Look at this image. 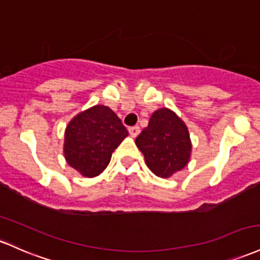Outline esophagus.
I'll return each instance as SVG.
<instances>
[{
    "instance_id": "1",
    "label": "esophagus",
    "mask_w": 260,
    "mask_h": 260,
    "mask_svg": "<svg viewBox=\"0 0 260 260\" xmlns=\"http://www.w3.org/2000/svg\"><path fill=\"white\" fill-rule=\"evenodd\" d=\"M128 132H129V135L132 138H136V137L139 135V127L138 125H135V127L128 128Z\"/></svg>"
}]
</instances>
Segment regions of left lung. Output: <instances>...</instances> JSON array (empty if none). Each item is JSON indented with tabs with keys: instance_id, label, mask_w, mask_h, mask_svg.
Instances as JSON below:
<instances>
[{
	"instance_id": "obj_1",
	"label": "left lung",
	"mask_w": 260,
	"mask_h": 260,
	"mask_svg": "<svg viewBox=\"0 0 260 260\" xmlns=\"http://www.w3.org/2000/svg\"><path fill=\"white\" fill-rule=\"evenodd\" d=\"M147 167L162 179L173 176L189 164L190 133L185 122L170 108H159L150 116L148 127L136 138Z\"/></svg>"
}]
</instances>
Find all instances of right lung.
<instances>
[{
  "instance_id": "1",
  "label": "right lung",
  "mask_w": 260,
  "mask_h": 260,
  "mask_svg": "<svg viewBox=\"0 0 260 260\" xmlns=\"http://www.w3.org/2000/svg\"><path fill=\"white\" fill-rule=\"evenodd\" d=\"M127 136L110 107L95 105L74 116L65 128V160L85 178H95L106 169L113 150Z\"/></svg>"
}]
</instances>
